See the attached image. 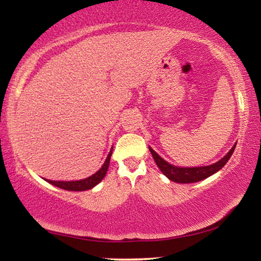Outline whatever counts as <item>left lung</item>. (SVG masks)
Instances as JSON below:
<instances>
[{
  "instance_id": "8db88e82",
  "label": "left lung",
  "mask_w": 261,
  "mask_h": 261,
  "mask_svg": "<svg viewBox=\"0 0 261 261\" xmlns=\"http://www.w3.org/2000/svg\"><path fill=\"white\" fill-rule=\"evenodd\" d=\"M235 149V145L231 147L229 152L227 153L226 155L223 156L222 159L219 160V162L213 164V165L209 166H201V167H177L171 165V164L166 163L165 160L156 154V153L153 151V149L149 147V151L152 153L153 159L156 164V166L159 167L160 171L165 174V176L169 178L170 180L176 181V183H195V181H199L205 179L209 176H212L217 171L222 169V167L226 165L228 160L233 154Z\"/></svg>"
}]
</instances>
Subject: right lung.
Listing matches in <instances>:
<instances>
[{"label": "right lung", "mask_w": 261, "mask_h": 261, "mask_svg": "<svg viewBox=\"0 0 261 261\" xmlns=\"http://www.w3.org/2000/svg\"><path fill=\"white\" fill-rule=\"evenodd\" d=\"M110 155H112V151L107 156L105 164L103 166L99 169L97 172L92 176L85 178V179L82 180H76V181H56V180H48V183H51L56 187H58L60 189H64V190H69V191H84V190H89V189L94 188L95 185H97L99 181H101L103 178H105L107 171H108L109 167V162H110Z\"/></svg>", "instance_id": "1"}]
</instances>
